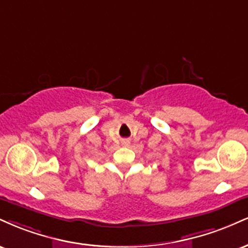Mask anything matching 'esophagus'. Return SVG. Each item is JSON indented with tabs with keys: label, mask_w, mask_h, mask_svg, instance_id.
<instances>
[{
	"label": "esophagus",
	"mask_w": 248,
	"mask_h": 248,
	"mask_svg": "<svg viewBox=\"0 0 248 248\" xmlns=\"http://www.w3.org/2000/svg\"><path fill=\"white\" fill-rule=\"evenodd\" d=\"M121 143H122V146L128 147L130 144V140H129V139H124V140L121 141Z\"/></svg>",
	"instance_id": "esophagus-1"
}]
</instances>
